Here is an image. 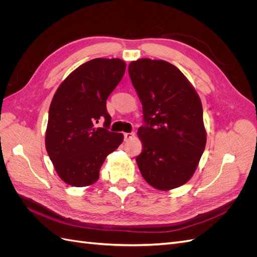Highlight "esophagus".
Listing matches in <instances>:
<instances>
[{"mask_svg": "<svg viewBox=\"0 0 257 257\" xmlns=\"http://www.w3.org/2000/svg\"><path fill=\"white\" fill-rule=\"evenodd\" d=\"M135 137L134 132H131V133H124V141L128 142L131 139H133Z\"/></svg>", "mask_w": 257, "mask_h": 257, "instance_id": "34e87169", "label": "esophagus"}]
</instances>
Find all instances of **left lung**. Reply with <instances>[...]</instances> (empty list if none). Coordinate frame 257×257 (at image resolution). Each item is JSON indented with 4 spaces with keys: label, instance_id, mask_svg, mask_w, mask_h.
Returning <instances> with one entry per match:
<instances>
[{
    "label": "left lung",
    "instance_id": "8db88e82",
    "mask_svg": "<svg viewBox=\"0 0 257 257\" xmlns=\"http://www.w3.org/2000/svg\"><path fill=\"white\" fill-rule=\"evenodd\" d=\"M128 74L143 105L138 128L143 152L136 158L145 180L161 191L188 182L206 147L203 106L179 69L163 60L131 62Z\"/></svg>",
    "mask_w": 257,
    "mask_h": 257
}]
</instances>
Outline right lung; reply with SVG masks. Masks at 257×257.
<instances>
[{
	"label": "right lung",
	"mask_w": 257,
	"mask_h": 257,
	"mask_svg": "<svg viewBox=\"0 0 257 257\" xmlns=\"http://www.w3.org/2000/svg\"><path fill=\"white\" fill-rule=\"evenodd\" d=\"M125 73L120 59H93L69 74L51 100L46 130V150L65 183L88 186L97 181L107 155L123 142L109 127L106 100ZM104 128H95L98 120Z\"/></svg>",
	"instance_id": "obj_1"
}]
</instances>
